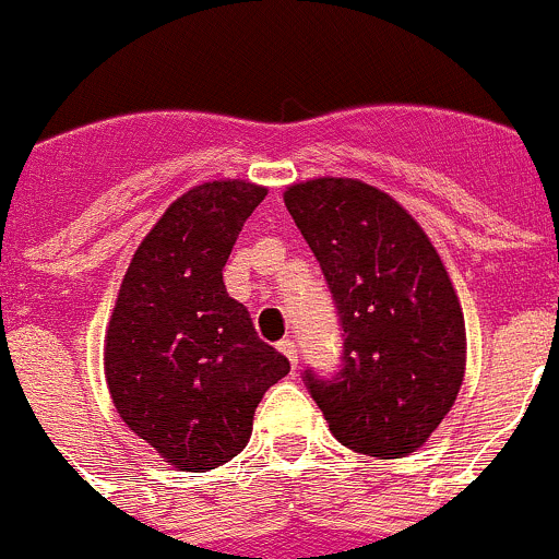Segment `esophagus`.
<instances>
[{
	"label": "esophagus",
	"instance_id": "34e87169",
	"mask_svg": "<svg viewBox=\"0 0 559 559\" xmlns=\"http://www.w3.org/2000/svg\"><path fill=\"white\" fill-rule=\"evenodd\" d=\"M280 350H283V354L288 356L290 368L296 370V365H299V348H296V343H294V340H290V337L280 340Z\"/></svg>",
	"mask_w": 559,
	"mask_h": 559
}]
</instances>
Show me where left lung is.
<instances>
[{
    "instance_id": "8db88e82",
    "label": "left lung",
    "mask_w": 559,
    "mask_h": 559,
    "mask_svg": "<svg viewBox=\"0 0 559 559\" xmlns=\"http://www.w3.org/2000/svg\"><path fill=\"white\" fill-rule=\"evenodd\" d=\"M285 205L321 263L343 332L340 370L329 379L305 370L307 392L354 453H414L464 381V312L442 258L390 194L362 180L296 183Z\"/></svg>"
}]
</instances>
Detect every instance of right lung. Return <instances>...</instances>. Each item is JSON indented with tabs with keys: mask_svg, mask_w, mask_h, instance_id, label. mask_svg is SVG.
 I'll list each match as a JSON object with an SVG mask.
<instances>
[{
	"mask_svg": "<svg viewBox=\"0 0 559 559\" xmlns=\"http://www.w3.org/2000/svg\"><path fill=\"white\" fill-rule=\"evenodd\" d=\"M263 197V186L243 180H214L178 197L134 252L106 329L104 368L117 414L178 469L236 459L260 397L290 373L222 280Z\"/></svg>",
	"mask_w": 559,
	"mask_h": 559,
	"instance_id": "1",
	"label": "right lung"
}]
</instances>
